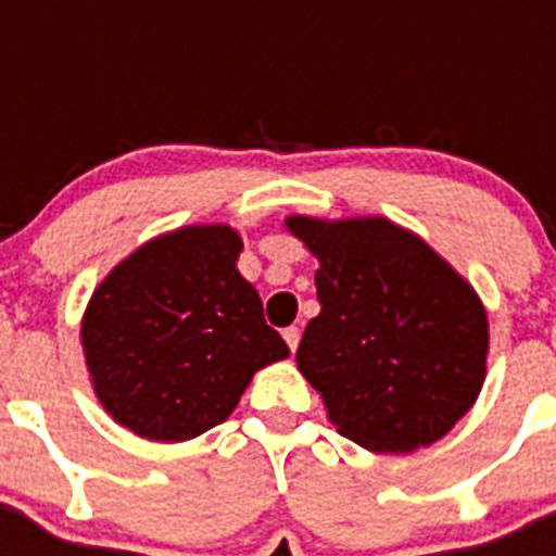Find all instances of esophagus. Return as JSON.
Here are the masks:
<instances>
[{
  "label": "esophagus",
  "instance_id": "1",
  "mask_svg": "<svg viewBox=\"0 0 556 556\" xmlns=\"http://www.w3.org/2000/svg\"><path fill=\"white\" fill-rule=\"evenodd\" d=\"M283 339H287V345H289V351H298V345H301V328L298 326H289V328H283Z\"/></svg>",
  "mask_w": 556,
  "mask_h": 556
}]
</instances>
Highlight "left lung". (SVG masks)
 <instances>
[{
    "mask_svg": "<svg viewBox=\"0 0 556 556\" xmlns=\"http://www.w3.org/2000/svg\"><path fill=\"white\" fill-rule=\"evenodd\" d=\"M320 262V314L298 367L328 420L376 454H409L448 434L488 372V312L465 278L384 217H289Z\"/></svg>",
    "mask_w": 556,
    "mask_h": 556,
    "instance_id": "8db88e82",
    "label": "left lung"
}]
</instances>
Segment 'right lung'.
I'll return each instance as SVG.
<instances>
[{"label": "right lung", "mask_w": 556, "mask_h": 556, "mask_svg": "<svg viewBox=\"0 0 556 556\" xmlns=\"http://www.w3.org/2000/svg\"><path fill=\"white\" fill-rule=\"evenodd\" d=\"M239 253L230 225H189L132 250L91 294L80 328L91 384L132 434H203L228 420L255 370L289 356Z\"/></svg>", "instance_id": "obj_1"}]
</instances>
